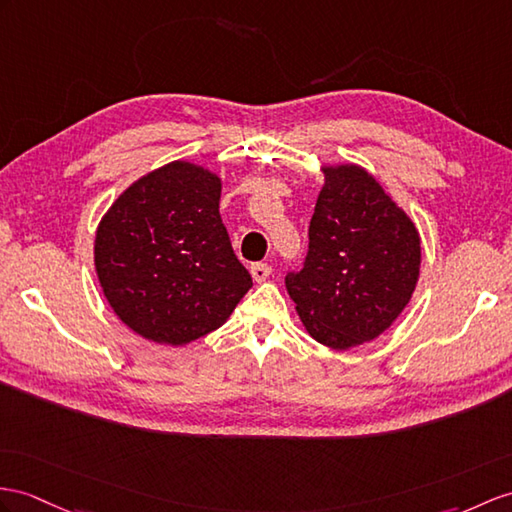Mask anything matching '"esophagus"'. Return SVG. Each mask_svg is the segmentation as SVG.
<instances>
[{"label":"esophagus","mask_w":512,"mask_h":512,"mask_svg":"<svg viewBox=\"0 0 512 512\" xmlns=\"http://www.w3.org/2000/svg\"><path fill=\"white\" fill-rule=\"evenodd\" d=\"M249 273H252V278L256 282H265L271 276V267L267 263H254L249 267Z\"/></svg>","instance_id":"esophagus-1"}]
</instances>
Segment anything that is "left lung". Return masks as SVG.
<instances>
[{"mask_svg":"<svg viewBox=\"0 0 512 512\" xmlns=\"http://www.w3.org/2000/svg\"><path fill=\"white\" fill-rule=\"evenodd\" d=\"M308 254L286 291L315 341L350 350L376 339L413 295L421 241L413 221L356 165L326 167Z\"/></svg>","mask_w":512,"mask_h":512,"instance_id":"left-lung-1","label":"left lung"}]
</instances>
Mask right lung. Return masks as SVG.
I'll return each instance as SVG.
<instances>
[{"label": "right lung", "mask_w": 512, "mask_h": 512, "mask_svg": "<svg viewBox=\"0 0 512 512\" xmlns=\"http://www.w3.org/2000/svg\"><path fill=\"white\" fill-rule=\"evenodd\" d=\"M221 180L176 160L134 182L95 236L108 304L136 334L186 345L221 328L252 276L219 215Z\"/></svg>", "instance_id": "1"}]
</instances>
